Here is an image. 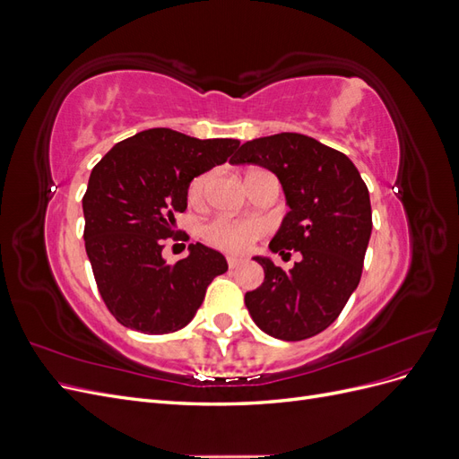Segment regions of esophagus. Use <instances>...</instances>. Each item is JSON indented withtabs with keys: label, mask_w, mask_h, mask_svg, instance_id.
Here are the masks:
<instances>
[{
	"label": "esophagus",
	"mask_w": 459,
	"mask_h": 459,
	"mask_svg": "<svg viewBox=\"0 0 459 459\" xmlns=\"http://www.w3.org/2000/svg\"><path fill=\"white\" fill-rule=\"evenodd\" d=\"M243 262H245V258H241V256H228V266H230L231 270L239 268Z\"/></svg>",
	"instance_id": "esophagus-1"
}]
</instances>
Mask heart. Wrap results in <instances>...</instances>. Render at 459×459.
Returning <instances> with one entry per match:
<instances>
[{
  "mask_svg": "<svg viewBox=\"0 0 459 459\" xmlns=\"http://www.w3.org/2000/svg\"><path fill=\"white\" fill-rule=\"evenodd\" d=\"M211 172L197 176L187 187V199L191 204H199L204 199V193L211 182ZM262 233V226L255 220H228L216 218L204 228V238L212 247L226 253H241L248 248L258 235Z\"/></svg>",
  "mask_w": 459,
  "mask_h": 459,
  "instance_id": "b5f03b06",
  "label": "heart"
}]
</instances>
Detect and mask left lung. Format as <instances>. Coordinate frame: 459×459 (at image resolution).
Masks as SVG:
<instances>
[{
	"label": "left lung",
	"mask_w": 459,
	"mask_h": 459,
	"mask_svg": "<svg viewBox=\"0 0 459 459\" xmlns=\"http://www.w3.org/2000/svg\"><path fill=\"white\" fill-rule=\"evenodd\" d=\"M230 162L277 176L289 212L270 251L302 256L289 272L255 256L264 283L245 295L248 314L270 337L310 339L335 322L362 277L373 226L369 191L349 157L302 134L251 140Z\"/></svg>",
	"instance_id": "8db88e82"
}]
</instances>
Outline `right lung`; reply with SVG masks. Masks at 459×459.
<instances>
[{"instance_id":"1","label":"right lung","mask_w":459,"mask_h":459,"mask_svg":"<svg viewBox=\"0 0 459 459\" xmlns=\"http://www.w3.org/2000/svg\"><path fill=\"white\" fill-rule=\"evenodd\" d=\"M238 140H197L151 128L117 143L90 174L84 241L100 293L118 322L147 335L186 327L206 287L228 272L226 256L203 243L176 264L162 258V239L187 208V187L224 164Z\"/></svg>"}]
</instances>
